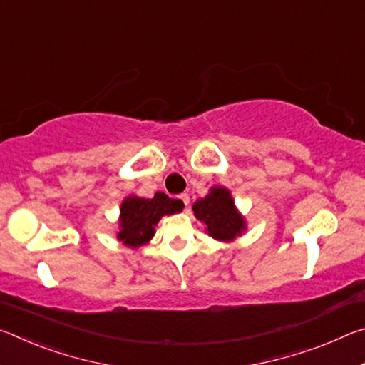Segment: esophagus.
I'll list each match as a JSON object with an SVG mask.
<instances>
[{
	"instance_id": "1",
	"label": "esophagus",
	"mask_w": 365,
	"mask_h": 365,
	"mask_svg": "<svg viewBox=\"0 0 365 365\" xmlns=\"http://www.w3.org/2000/svg\"><path fill=\"white\" fill-rule=\"evenodd\" d=\"M178 197H180V201L185 205V207H188V205H190V196H188L187 193H182V195H178Z\"/></svg>"
}]
</instances>
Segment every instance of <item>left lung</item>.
Segmentation results:
<instances>
[{
  "mask_svg": "<svg viewBox=\"0 0 365 365\" xmlns=\"http://www.w3.org/2000/svg\"><path fill=\"white\" fill-rule=\"evenodd\" d=\"M193 211L215 240L228 242L245 230V220L235 211L232 196L225 188H212L206 197L195 202Z\"/></svg>",
  "mask_w": 365,
  "mask_h": 365,
  "instance_id": "left-lung-1",
  "label": "left lung"
}]
</instances>
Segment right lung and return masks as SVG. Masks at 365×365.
I'll return each instance as SVG.
<instances>
[{
  "instance_id": "1",
  "label": "right lung",
  "mask_w": 365,
  "mask_h": 365,
  "mask_svg": "<svg viewBox=\"0 0 365 365\" xmlns=\"http://www.w3.org/2000/svg\"><path fill=\"white\" fill-rule=\"evenodd\" d=\"M183 209L180 200H172L165 193H156L151 200L130 196L122 202L120 207V227L119 240L127 246H137L146 243L154 235V225L165 214H175Z\"/></svg>"
}]
</instances>
